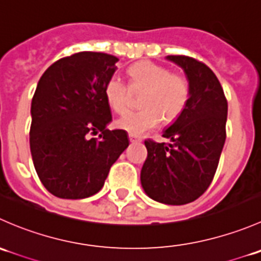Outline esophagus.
<instances>
[{
	"label": "esophagus",
	"instance_id": "1",
	"mask_svg": "<svg viewBox=\"0 0 261 261\" xmlns=\"http://www.w3.org/2000/svg\"><path fill=\"white\" fill-rule=\"evenodd\" d=\"M128 139H130L131 143H139V141H141L140 138H138V136L133 135V134H128Z\"/></svg>",
	"mask_w": 261,
	"mask_h": 261
}]
</instances>
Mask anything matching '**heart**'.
Wrapping results in <instances>:
<instances>
[{
    "mask_svg": "<svg viewBox=\"0 0 261 261\" xmlns=\"http://www.w3.org/2000/svg\"><path fill=\"white\" fill-rule=\"evenodd\" d=\"M128 87L117 75L105 86V97L115 112L122 114L130 106L131 92H144L140 97L141 110L127 112L116 121V126L133 135H141L164 122L177 120L189 101L191 86L186 75L170 73L167 67L143 60L127 69Z\"/></svg>",
    "mask_w": 261,
    "mask_h": 261,
    "instance_id": "obj_1",
    "label": "heart"
}]
</instances>
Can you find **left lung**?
I'll list each match as a JSON object with an SVG mask.
<instances>
[{"label":"left lung","instance_id":"left-lung-1","mask_svg":"<svg viewBox=\"0 0 261 261\" xmlns=\"http://www.w3.org/2000/svg\"><path fill=\"white\" fill-rule=\"evenodd\" d=\"M167 59L184 70L191 94L181 115L163 133L170 143L145 140L140 180L151 199L180 206L201 197L215 177L226 140L227 101L206 64L186 55Z\"/></svg>","mask_w":261,"mask_h":261}]
</instances>
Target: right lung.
Masks as SVG:
<instances>
[{
    "label": "right lung",
    "instance_id": "1",
    "mask_svg": "<svg viewBox=\"0 0 261 261\" xmlns=\"http://www.w3.org/2000/svg\"><path fill=\"white\" fill-rule=\"evenodd\" d=\"M118 59L81 51L51 64L31 101L30 150L39 179L55 197L82 199L101 191L128 146L125 130H109L105 86ZM101 132L99 139L91 135Z\"/></svg>",
    "mask_w": 261,
    "mask_h": 261
}]
</instances>
